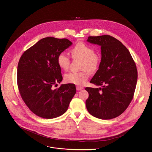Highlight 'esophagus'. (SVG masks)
<instances>
[{
  "label": "esophagus",
  "instance_id": "esophagus-1",
  "mask_svg": "<svg viewBox=\"0 0 152 152\" xmlns=\"http://www.w3.org/2000/svg\"><path fill=\"white\" fill-rule=\"evenodd\" d=\"M83 88V86H76V90H82Z\"/></svg>",
  "mask_w": 152,
  "mask_h": 152
}]
</instances>
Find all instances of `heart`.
<instances>
[{"label":"heart","instance_id":"1","mask_svg":"<svg viewBox=\"0 0 152 152\" xmlns=\"http://www.w3.org/2000/svg\"><path fill=\"white\" fill-rule=\"evenodd\" d=\"M71 53L73 58H80L83 59L81 72H69L65 75V80L73 84L82 86L86 82L89 72H95L100 63V56L96 53L93 47L82 42L77 43L71 50ZM59 66L64 70H67L70 64V57L67 53L62 52L59 53L57 58ZM88 70L87 71L86 69Z\"/></svg>","mask_w":152,"mask_h":152}]
</instances>
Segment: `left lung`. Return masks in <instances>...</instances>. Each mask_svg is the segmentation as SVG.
Segmentation results:
<instances>
[{
    "label": "left lung",
    "instance_id": "obj_1",
    "mask_svg": "<svg viewBox=\"0 0 152 152\" xmlns=\"http://www.w3.org/2000/svg\"><path fill=\"white\" fill-rule=\"evenodd\" d=\"M87 41L101 46L99 69L90 83L102 87H86L88 93L86 108L96 118H116L134 97L137 79L135 61L126 47L111 35L89 36Z\"/></svg>",
    "mask_w": 152,
    "mask_h": 152
}]
</instances>
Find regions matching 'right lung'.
<instances>
[{
    "label": "right lung",
    "mask_w": 152,
    "mask_h": 152,
    "mask_svg": "<svg viewBox=\"0 0 152 152\" xmlns=\"http://www.w3.org/2000/svg\"><path fill=\"white\" fill-rule=\"evenodd\" d=\"M72 44L66 38L46 37L22 54L17 66V86L28 108L38 117L50 119L59 117L68 110L76 92L74 84H62L58 55Z\"/></svg>",
    "instance_id": "1"
}]
</instances>
